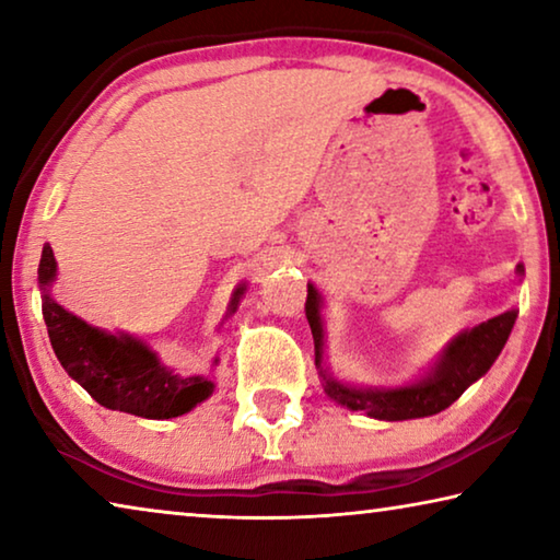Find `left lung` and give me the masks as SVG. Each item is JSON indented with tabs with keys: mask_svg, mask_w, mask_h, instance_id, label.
<instances>
[{
	"mask_svg": "<svg viewBox=\"0 0 560 560\" xmlns=\"http://www.w3.org/2000/svg\"><path fill=\"white\" fill-rule=\"evenodd\" d=\"M516 273L524 279V264H518ZM320 308H324V296L314 283H308L306 318L311 334H314L316 368L320 381H324V393L340 407L365 412L373 420L385 422L417 420V417H430L447 410L471 383L489 373L501 348L506 346L518 316L516 308H509L504 314L485 320V324L462 330L440 350V355L428 365V371L402 385H355L338 381L324 365L326 330Z\"/></svg>",
	"mask_w": 560,
	"mask_h": 560,
	"instance_id": "obj_1",
	"label": "left lung"
}]
</instances>
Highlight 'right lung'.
Masks as SVG:
<instances>
[{"instance_id":"1","label":"right lung","mask_w":560,"mask_h":560,"mask_svg":"<svg viewBox=\"0 0 560 560\" xmlns=\"http://www.w3.org/2000/svg\"><path fill=\"white\" fill-rule=\"evenodd\" d=\"M54 281L56 259L51 246L44 244L39 291L51 348L63 371L98 405L108 410L148 417V420H170V417L195 410L214 393V381L210 375H179L140 338L122 334V330L110 334L106 328L91 326L83 318L73 316L51 296ZM244 291L246 283L234 289L226 316H232L240 306Z\"/></svg>"}]
</instances>
